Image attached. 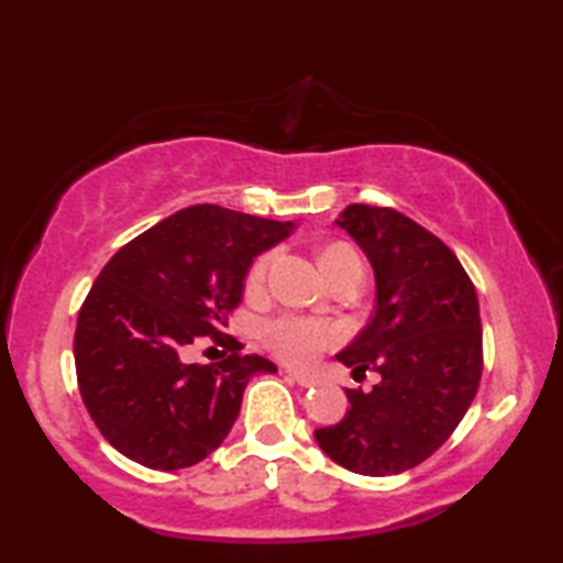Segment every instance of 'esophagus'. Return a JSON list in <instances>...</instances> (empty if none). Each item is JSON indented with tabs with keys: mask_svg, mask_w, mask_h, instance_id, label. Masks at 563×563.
Listing matches in <instances>:
<instances>
[{
	"mask_svg": "<svg viewBox=\"0 0 563 563\" xmlns=\"http://www.w3.org/2000/svg\"><path fill=\"white\" fill-rule=\"evenodd\" d=\"M285 375H288L290 379H295V383H298L300 387H312L318 383L316 377H310V375H305V373H295V369H285Z\"/></svg>",
	"mask_w": 563,
	"mask_h": 563,
	"instance_id": "1",
	"label": "esophagus"
}]
</instances>
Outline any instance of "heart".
<instances>
[{
    "label": "heart",
    "instance_id": "heart-1",
    "mask_svg": "<svg viewBox=\"0 0 563 563\" xmlns=\"http://www.w3.org/2000/svg\"><path fill=\"white\" fill-rule=\"evenodd\" d=\"M273 263V253H263L258 261L251 265L247 273V285L261 288L265 275ZM320 268L332 280L335 275L350 268H360V255L345 243H330L320 251ZM342 338V330L325 320H312L302 316H278L263 322V342L268 345L280 360L290 365H308L320 352L335 347Z\"/></svg>",
    "mask_w": 563,
    "mask_h": 563
}]
</instances>
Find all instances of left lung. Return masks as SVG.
<instances>
[{
	"label": "left lung",
	"mask_w": 563,
	"mask_h": 563,
	"mask_svg": "<svg viewBox=\"0 0 563 563\" xmlns=\"http://www.w3.org/2000/svg\"><path fill=\"white\" fill-rule=\"evenodd\" d=\"M373 263L375 316L340 352L355 379L350 409L316 430L332 462L365 476L399 474L450 440L482 379V320L474 283L440 238L395 208L352 203L335 221Z\"/></svg>",
	"instance_id": "8db88e82"
}]
</instances>
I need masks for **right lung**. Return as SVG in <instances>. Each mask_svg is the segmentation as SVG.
<instances>
[{
  "label": "right lung",
  "mask_w": 563,
  "mask_h": 563,
  "mask_svg": "<svg viewBox=\"0 0 563 563\" xmlns=\"http://www.w3.org/2000/svg\"><path fill=\"white\" fill-rule=\"evenodd\" d=\"M221 206H190L129 241L103 265L74 332L79 393L113 450L174 472L221 446L241 412L243 389L271 360L241 355L225 335L241 305L255 255L292 233ZM203 339L229 355L188 366L185 352Z\"/></svg>",
  "instance_id": "add662e5"
}]
</instances>
